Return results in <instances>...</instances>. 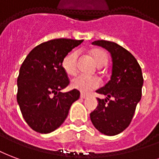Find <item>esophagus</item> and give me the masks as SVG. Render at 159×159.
<instances>
[{"mask_svg": "<svg viewBox=\"0 0 159 159\" xmlns=\"http://www.w3.org/2000/svg\"><path fill=\"white\" fill-rule=\"evenodd\" d=\"M80 97L82 99H85V98H87V96L86 95H84V94H81Z\"/></svg>", "mask_w": 159, "mask_h": 159, "instance_id": "34e87169", "label": "esophagus"}]
</instances>
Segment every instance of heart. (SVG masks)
I'll return each instance as SVG.
<instances>
[{"label":"heart","mask_w":159,"mask_h":159,"mask_svg":"<svg viewBox=\"0 0 159 159\" xmlns=\"http://www.w3.org/2000/svg\"><path fill=\"white\" fill-rule=\"evenodd\" d=\"M80 52L78 51H75L69 53L65 57L62 62V67L64 68L67 74L75 75L77 72V65H78V58ZM92 57L96 64L98 68H102L107 63V55L102 50H95L92 52ZM101 81L97 76H87V75H80L75 76L72 80V87L78 90L82 93H89L91 91L97 89L100 86Z\"/></svg>","instance_id":"heart-1"}]
</instances>
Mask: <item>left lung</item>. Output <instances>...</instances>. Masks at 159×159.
Listing matches in <instances>:
<instances>
[{
  "label": "left lung",
  "instance_id": "8db88e82",
  "mask_svg": "<svg viewBox=\"0 0 159 159\" xmlns=\"http://www.w3.org/2000/svg\"><path fill=\"white\" fill-rule=\"evenodd\" d=\"M92 44L109 52L113 68L111 80L97 91L107 97L97 98L98 105L90 114L91 120L95 128L104 135H118L129 125L141 100V68L135 57L117 43L102 40Z\"/></svg>",
  "mask_w": 159,
  "mask_h": 159
}]
</instances>
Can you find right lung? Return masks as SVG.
<instances>
[{
  "mask_svg": "<svg viewBox=\"0 0 159 159\" xmlns=\"http://www.w3.org/2000/svg\"><path fill=\"white\" fill-rule=\"evenodd\" d=\"M82 42L71 39L48 40L35 46L22 63L17 101L24 120L34 131H54L64 122L73 102L80 98L78 90L60 91L69 84L63 59Z\"/></svg>",
  "mask_w": 159,
  "mask_h": 159,
  "instance_id": "right-lung-1",
  "label": "right lung"
}]
</instances>
